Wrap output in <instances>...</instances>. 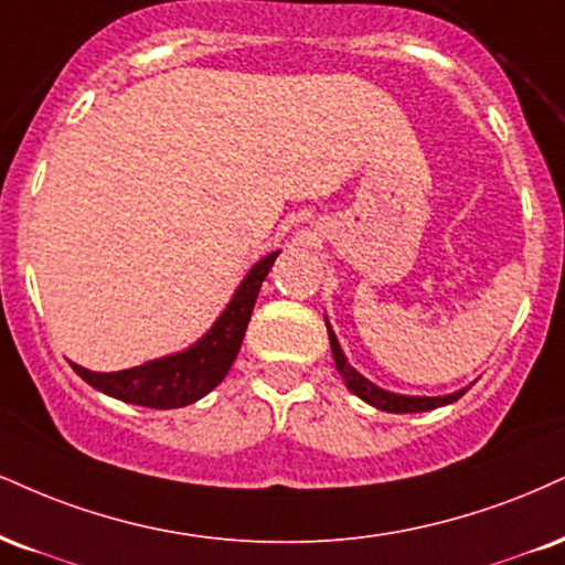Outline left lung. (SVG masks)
<instances>
[{
	"label": "left lung",
	"instance_id": "left-lung-1",
	"mask_svg": "<svg viewBox=\"0 0 565 565\" xmlns=\"http://www.w3.org/2000/svg\"><path fill=\"white\" fill-rule=\"evenodd\" d=\"M326 329H329L331 355H334L337 371L342 373V379H344V384H348V390L352 394H358L360 399H365V403H369V405L379 407V411H386V413H424V411H434V407L450 405V403H455V399H460L468 392V386H466V390L445 394V397H407V394H394V392L379 390L376 384H371L369 379L360 376V373L348 363V358H344L342 348H339L337 334H334V331H331L329 321H326Z\"/></svg>",
	"mask_w": 565,
	"mask_h": 565
}]
</instances>
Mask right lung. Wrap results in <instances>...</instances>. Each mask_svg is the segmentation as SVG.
Instances as JSON below:
<instances>
[{
    "mask_svg": "<svg viewBox=\"0 0 565 565\" xmlns=\"http://www.w3.org/2000/svg\"><path fill=\"white\" fill-rule=\"evenodd\" d=\"M278 253L265 255L257 260L244 281L231 297L226 310L213 323L200 342L189 350L175 352V355L149 360L145 365L113 373H97L81 369L71 363L73 371L92 384L94 390L110 394V397L124 399V403L154 407V411H171V407L192 405L200 397H205L210 390L226 379V373L239 355L244 331H247L249 316H253L257 291L263 287V278L268 276L270 265Z\"/></svg>",
    "mask_w": 565,
    "mask_h": 565,
    "instance_id": "add662e5",
    "label": "right lung"
}]
</instances>
